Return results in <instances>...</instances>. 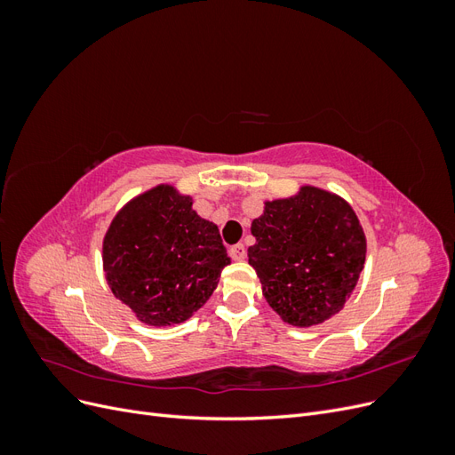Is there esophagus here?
I'll list each match as a JSON object with an SVG mask.
<instances>
[{
	"instance_id": "obj_1",
	"label": "esophagus",
	"mask_w": 455,
	"mask_h": 455,
	"mask_svg": "<svg viewBox=\"0 0 455 455\" xmlns=\"http://www.w3.org/2000/svg\"><path fill=\"white\" fill-rule=\"evenodd\" d=\"M229 254H231V258L235 259V261H243L246 258L244 244H233L231 249H229Z\"/></svg>"
}]
</instances>
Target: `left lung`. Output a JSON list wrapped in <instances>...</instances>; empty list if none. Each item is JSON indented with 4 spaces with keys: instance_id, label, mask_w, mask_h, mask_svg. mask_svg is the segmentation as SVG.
<instances>
[{
    "instance_id": "left-lung-1",
    "label": "left lung",
    "mask_w": 455,
    "mask_h": 455,
    "mask_svg": "<svg viewBox=\"0 0 455 455\" xmlns=\"http://www.w3.org/2000/svg\"><path fill=\"white\" fill-rule=\"evenodd\" d=\"M251 231L249 264L284 323L307 328L343 309L366 258L364 231L347 201L301 186L292 197L266 201Z\"/></svg>"
}]
</instances>
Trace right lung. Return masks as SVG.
<instances>
[{
	"label": "right lung",
	"mask_w": 455,
	"mask_h": 455,
	"mask_svg": "<svg viewBox=\"0 0 455 455\" xmlns=\"http://www.w3.org/2000/svg\"><path fill=\"white\" fill-rule=\"evenodd\" d=\"M191 204L174 186L159 184L123 206L104 235L108 284L144 324L188 321L231 261L218 226Z\"/></svg>",
	"instance_id": "right-lung-1"
}]
</instances>
